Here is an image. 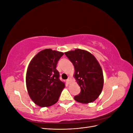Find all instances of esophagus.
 <instances>
[{
    "instance_id": "1",
    "label": "esophagus",
    "mask_w": 133,
    "mask_h": 133,
    "mask_svg": "<svg viewBox=\"0 0 133 133\" xmlns=\"http://www.w3.org/2000/svg\"><path fill=\"white\" fill-rule=\"evenodd\" d=\"M70 80H71V78H68V79L66 80V82L69 84V83H70Z\"/></svg>"
}]
</instances>
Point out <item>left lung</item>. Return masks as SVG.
<instances>
[{
  "mask_svg": "<svg viewBox=\"0 0 133 133\" xmlns=\"http://www.w3.org/2000/svg\"><path fill=\"white\" fill-rule=\"evenodd\" d=\"M64 53L73 64L74 76L81 89L74 99L84 104L95 101L101 94L104 85L103 70L98 60L89 51L82 49Z\"/></svg>",
  "mask_w": 133,
  "mask_h": 133,
  "instance_id": "8db88e82",
  "label": "left lung"
}]
</instances>
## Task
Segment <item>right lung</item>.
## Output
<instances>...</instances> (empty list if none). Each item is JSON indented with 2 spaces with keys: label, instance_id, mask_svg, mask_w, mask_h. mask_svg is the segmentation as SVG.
Here are the masks:
<instances>
[{
  "label": "right lung",
  "instance_id": "add662e5",
  "mask_svg": "<svg viewBox=\"0 0 133 133\" xmlns=\"http://www.w3.org/2000/svg\"><path fill=\"white\" fill-rule=\"evenodd\" d=\"M63 55L62 52L44 49L36 55L28 65L26 74L28 92L33 102L39 107L55 104L65 87L56 69Z\"/></svg>",
  "mask_w": 133,
  "mask_h": 133
}]
</instances>
